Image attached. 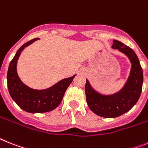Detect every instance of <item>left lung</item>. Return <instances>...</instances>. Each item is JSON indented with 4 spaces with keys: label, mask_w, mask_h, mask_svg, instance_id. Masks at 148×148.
Returning a JSON list of instances; mask_svg holds the SVG:
<instances>
[{
    "label": "left lung",
    "mask_w": 148,
    "mask_h": 148,
    "mask_svg": "<svg viewBox=\"0 0 148 148\" xmlns=\"http://www.w3.org/2000/svg\"><path fill=\"white\" fill-rule=\"evenodd\" d=\"M112 49L126 55L131 62V69L123 87L113 94L105 95L96 91L86 79L85 92L89 109L98 116L114 118L125 113L137 103L143 84V71L137 55L128 46L119 40H113Z\"/></svg>",
    "instance_id": "8db88e82"
}]
</instances>
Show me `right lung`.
Masks as SVG:
<instances>
[{"label": "right lung", "mask_w": 148, "mask_h": 148, "mask_svg": "<svg viewBox=\"0 0 148 148\" xmlns=\"http://www.w3.org/2000/svg\"><path fill=\"white\" fill-rule=\"evenodd\" d=\"M38 40L39 38L31 40L18 49L10 63L7 76L11 98L22 110L32 114L49 112L56 108L62 100L66 89L76 76L75 74L63 79L45 89H34L25 85L17 74V62L22 50Z\"/></svg>", "instance_id": "obj_1"}]
</instances>
